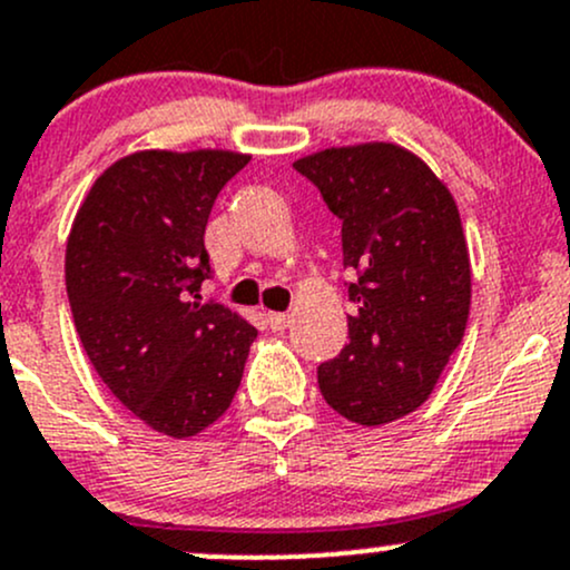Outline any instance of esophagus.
I'll return each mask as SVG.
<instances>
[{"mask_svg":"<svg viewBox=\"0 0 570 570\" xmlns=\"http://www.w3.org/2000/svg\"><path fill=\"white\" fill-rule=\"evenodd\" d=\"M265 320H267V325L273 327V331H284V327H289V314H278V311H267Z\"/></svg>","mask_w":570,"mask_h":570,"instance_id":"1","label":"esophagus"}]
</instances>
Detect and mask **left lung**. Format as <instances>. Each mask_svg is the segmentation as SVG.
I'll return each instance as SVG.
<instances>
[{"mask_svg":"<svg viewBox=\"0 0 570 570\" xmlns=\"http://www.w3.org/2000/svg\"><path fill=\"white\" fill-rule=\"evenodd\" d=\"M341 220L357 305L350 344L316 368L346 421L382 426L434 391L470 316V254L451 190L417 155L374 141L295 160Z\"/></svg>","mask_w":570,"mask_h":570,"instance_id":"obj_1","label":"left lung"}]
</instances>
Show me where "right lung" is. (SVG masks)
I'll return each mask as SVG.
<instances>
[{
	"label": "right lung",
	"mask_w": 570,
	"mask_h": 570,
	"mask_svg": "<svg viewBox=\"0 0 570 570\" xmlns=\"http://www.w3.org/2000/svg\"><path fill=\"white\" fill-rule=\"evenodd\" d=\"M250 155H128L87 194L65 254L83 352L149 429L183 440L229 410L256 338L243 316L202 301L213 278L209 209Z\"/></svg>",
	"instance_id": "right-lung-1"
}]
</instances>
